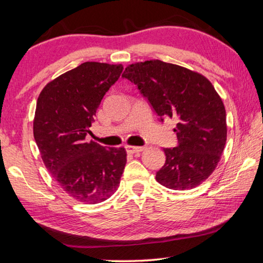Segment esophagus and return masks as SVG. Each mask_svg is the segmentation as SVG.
<instances>
[{
  "label": "esophagus",
  "mask_w": 263,
  "mask_h": 263,
  "mask_svg": "<svg viewBox=\"0 0 263 263\" xmlns=\"http://www.w3.org/2000/svg\"><path fill=\"white\" fill-rule=\"evenodd\" d=\"M144 149V147H135V145H127L126 151L129 154H136V153H141Z\"/></svg>",
  "instance_id": "1"
}]
</instances>
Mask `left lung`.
<instances>
[{
    "label": "left lung",
    "instance_id": "8db88e82",
    "mask_svg": "<svg viewBox=\"0 0 263 263\" xmlns=\"http://www.w3.org/2000/svg\"><path fill=\"white\" fill-rule=\"evenodd\" d=\"M122 78L135 84L160 121H177V145L163 149L157 182L185 191L208 179L227 140L226 109L213 84L199 72L160 60L130 64Z\"/></svg>",
    "mask_w": 263,
    "mask_h": 263
}]
</instances>
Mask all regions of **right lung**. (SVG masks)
I'll list each match as a JSON object with an SVG mask.
<instances>
[{
	"instance_id": "add662e5",
	"label": "right lung",
	"mask_w": 263,
	"mask_h": 263,
	"mask_svg": "<svg viewBox=\"0 0 263 263\" xmlns=\"http://www.w3.org/2000/svg\"><path fill=\"white\" fill-rule=\"evenodd\" d=\"M122 70V64L84 62L48 83L36 103L34 137L43 163L64 192L84 203L109 199L127 162L123 147L86 141L101 101Z\"/></svg>"
}]
</instances>
